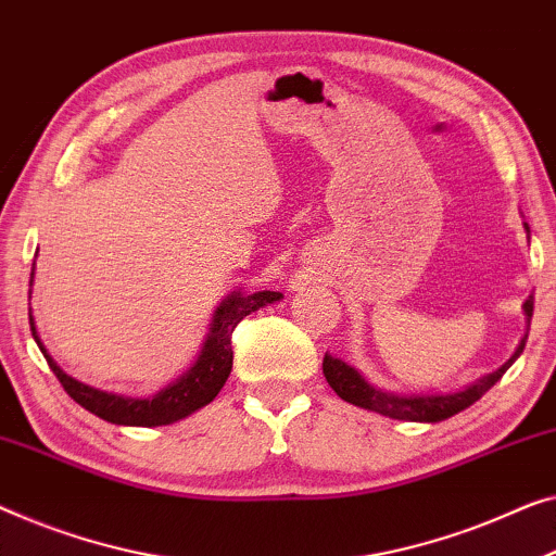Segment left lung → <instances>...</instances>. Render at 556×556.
Here are the masks:
<instances>
[{
	"label": "left lung",
	"mask_w": 556,
	"mask_h": 556,
	"mask_svg": "<svg viewBox=\"0 0 556 556\" xmlns=\"http://www.w3.org/2000/svg\"><path fill=\"white\" fill-rule=\"evenodd\" d=\"M525 313L532 318L534 295L527 298ZM525 343H527V338H521L517 353H514V356L506 361L502 368H496L494 374L484 376L481 381L469 386V389L446 393V396H393V393L378 391L371 383H366L364 378H361L356 368L343 364L341 358L328 356V353L324 358V376H326L328 386H331L338 396H341L343 401H349V404H353V406L368 408V412H376V414L389 416V418H399V421L433 424V421H444V418L464 412V408H469L473 401H479L481 396H484V393L492 389L498 378L506 374V368H509L514 361L519 358V353L525 351Z\"/></svg>",
	"instance_id": "1"
}]
</instances>
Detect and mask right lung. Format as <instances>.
Listing matches in <instances>:
<instances>
[{"instance_id":"1","label":"right lung","mask_w":556,"mask_h":556,"mask_svg":"<svg viewBox=\"0 0 556 556\" xmlns=\"http://www.w3.org/2000/svg\"><path fill=\"white\" fill-rule=\"evenodd\" d=\"M31 276H35V273H31ZM278 298L280 293L276 291H258L251 295L236 293L230 295L228 301H223L220 308L215 311L211 336H207L205 349L195 361V366H192L182 378H178L173 386H167V389L155 393L152 399L117 396V393L98 391L75 381V378L64 374L62 368L54 364L50 353L45 351L42 341L37 338V328H35V320H31V313H29V326L39 351L45 353L47 364L52 368V374L58 376L62 389L67 391L70 399H75L79 406L87 408V412L94 416L104 418V421L117 424V426H165V424L180 421V418L198 412V408L211 404V401L218 396L232 368L230 338H232V331H236V326L245 316H251L253 311L278 301Z\"/></svg>"}]
</instances>
